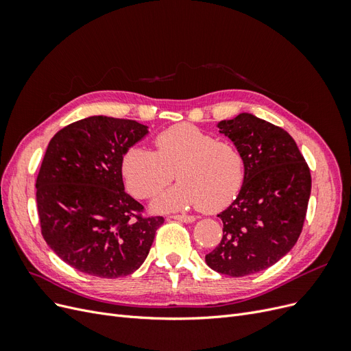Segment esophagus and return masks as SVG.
<instances>
[{
    "label": "esophagus",
    "mask_w": 351,
    "mask_h": 351,
    "mask_svg": "<svg viewBox=\"0 0 351 351\" xmlns=\"http://www.w3.org/2000/svg\"><path fill=\"white\" fill-rule=\"evenodd\" d=\"M169 218H173V219H177V221H182V222H193L195 221V217H192V215H180V214H177V215H169Z\"/></svg>",
    "instance_id": "obj_1"
}]
</instances>
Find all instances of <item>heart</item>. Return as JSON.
<instances>
[{
  "label": "heart",
  "instance_id": "heart-1",
  "mask_svg": "<svg viewBox=\"0 0 351 351\" xmlns=\"http://www.w3.org/2000/svg\"><path fill=\"white\" fill-rule=\"evenodd\" d=\"M154 147V152L130 147L123 158V176L132 195L151 199L173 182L176 173L180 183L156 199L155 209L197 206L217 212L239 195L246 164L234 143L217 141L192 124H177L158 133Z\"/></svg>",
  "mask_w": 351,
  "mask_h": 351
}]
</instances>
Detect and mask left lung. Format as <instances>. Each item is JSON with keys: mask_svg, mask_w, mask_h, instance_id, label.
Instances as JSON below:
<instances>
[{"mask_svg": "<svg viewBox=\"0 0 351 351\" xmlns=\"http://www.w3.org/2000/svg\"><path fill=\"white\" fill-rule=\"evenodd\" d=\"M218 127L241 151L246 177L236 200L218 217L222 237L205 261L214 271L244 277L269 268L300 237L312 177L293 137L252 114Z\"/></svg>", "mask_w": 351, "mask_h": 351, "instance_id": "left-lung-1", "label": "left lung"}]
</instances>
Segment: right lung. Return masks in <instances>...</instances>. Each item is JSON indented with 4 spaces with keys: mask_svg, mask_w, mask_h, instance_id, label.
<instances>
[{
    "mask_svg": "<svg viewBox=\"0 0 351 351\" xmlns=\"http://www.w3.org/2000/svg\"><path fill=\"white\" fill-rule=\"evenodd\" d=\"M147 133L134 120L89 117L52 137L36 177L42 237L80 272L119 278L141 267L164 217L124 192L123 155Z\"/></svg>",
    "mask_w": 351,
    "mask_h": 351,
    "instance_id": "add662e5",
    "label": "right lung"
}]
</instances>
